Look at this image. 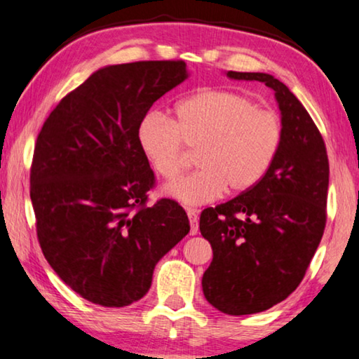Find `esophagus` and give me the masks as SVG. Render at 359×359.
Segmentation results:
<instances>
[{"mask_svg": "<svg viewBox=\"0 0 359 359\" xmlns=\"http://www.w3.org/2000/svg\"><path fill=\"white\" fill-rule=\"evenodd\" d=\"M186 214H188V217H189L191 235H197V231H199V218H197V210L196 209H186Z\"/></svg>", "mask_w": 359, "mask_h": 359, "instance_id": "esophagus-1", "label": "esophagus"}]
</instances>
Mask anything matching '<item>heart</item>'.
Instances as JSON below:
<instances>
[{
    "mask_svg": "<svg viewBox=\"0 0 359 359\" xmlns=\"http://www.w3.org/2000/svg\"><path fill=\"white\" fill-rule=\"evenodd\" d=\"M176 119L149 113L139 124V144L155 173L175 180L188 165V149L199 150L201 170L176 180L165 194L201 205L226 189H252L277 158L283 126L272 111L231 90H201L175 108Z\"/></svg>",
    "mask_w": 359,
    "mask_h": 359,
    "instance_id": "obj_1",
    "label": "heart"
}]
</instances>
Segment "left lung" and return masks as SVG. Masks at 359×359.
Here are the masks:
<instances>
[{
  "mask_svg": "<svg viewBox=\"0 0 359 359\" xmlns=\"http://www.w3.org/2000/svg\"><path fill=\"white\" fill-rule=\"evenodd\" d=\"M275 92L283 139L267 175L252 189L201 214L214 259L202 277L205 299L222 313H262L303 280L324 235L329 158L313 118L287 86L266 72L228 71Z\"/></svg>",
  "mask_w": 359,
  "mask_h": 359,
  "instance_id": "obj_1",
  "label": "left lung"
}]
</instances>
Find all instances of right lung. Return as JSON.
Segmentation results:
<instances>
[{"instance_id":"add662e5","label":"right lung","mask_w":359,"mask_h":359,"mask_svg":"<svg viewBox=\"0 0 359 359\" xmlns=\"http://www.w3.org/2000/svg\"><path fill=\"white\" fill-rule=\"evenodd\" d=\"M186 77L181 60L102 67L67 93L39 133L30 199L41 252L93 304L141 299L157 262L189 233L176 201L147 205L155 176L139 144L150 107Z\"/></svg>"}]
</instances>
